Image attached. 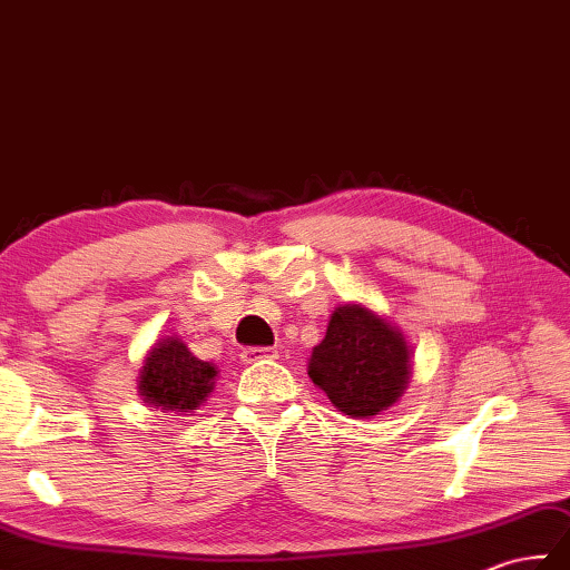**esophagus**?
Returning <instances> with one entry per match:
<instances>
[{
	"label": "esophagus",
	"instance_id": "obj_1",
	"mask_svg": "<svg viewBox=\"0 0 570 570\" xmlns=\"http://www.w3.org/2000/svg\"><path fill=\"white\" fill-rule=\"evenodd\" d=\"M268 358H277L275 348H244V353H242L244 363H258V361H268Z\"/></svg>",
	"mask_w": 570,
	"mask_h": 570
}]
</instances>
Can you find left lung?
<instances>
[{
  "label": "left lung",
  "mask_w": 570,
  "mask_h": 570,
  "mask_svg": "<svg viewBox=\"0 0 570 570\" xmlns=\"http://www.w3.org/2000/svg\"><path fill=\"white\" fill-rule=\"evenodd\" d=\"M312 383L351 420H371L400 402L412 377V346L385 314L363 302L338 305L314 346Z\"/></svg>",
  "instance_id": "left-lung-1"
}]
</instances>
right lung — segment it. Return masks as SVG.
I'll use <instances>...</instances> for the list:
<instances>
[{"instance_id":"obj_1","label":"right lung","mask_w":570,"mask_h":570,"mask_svg":"<svg viewBox=\"0 0 570 570\" xmlns=\"http://www.w3.org/2000/svg\"><path fill=\"white\" fill-rule=\"evenodd\" d=\"M217 381V365L193 356L183 338L163 336L148 348L138 371V395L154 410L185 416L199 410Z\"/></svg>"}]
</instances>
